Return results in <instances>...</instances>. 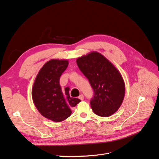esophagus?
<instances>
[{"label":"esophagus","instance_id":"esophagus-1","mask_svg":"<svg viewBox=\"0 0 159 159\" xmlns=\"http://www.w3.org/2000/svg\"><path fill=\"white\" fill-rule=\"evenodd\" d=\"M79 98L80 100H81V101L84 99V95H83L82 94L80 95L79 96V98Z\"/></svg>","mask_w":159,"mask_h":159}]
</instances>
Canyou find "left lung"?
Instances as JSON below:
<instances>
[{"label": "left lung", "instance_id": "obj_1", "mask_svg": "<svg viewBox=\"0 0 159 159\" xmlns=\"http://www.w3.org/2000/svg\"><path fill=\"white\" fill-rule=\"evenodd\" d=\"M80 71L88 78L93 91L90 101L93 112L109 117L121 106L125 95V84L115 67L97 52L77 59Z\"/></svg>", "mask_w": 159, "mask_h": 159}]
</instances>
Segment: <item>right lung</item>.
Segmentation results:
<instances>
[{
  "instance_id": "add662e5",
  "label": "right lung",
  "mask_w": 159,
  "mask_h": 159,
  "mask_svg": "<svg viewBox=\"0 0 159 159\" xmlns=\"http://www.w3.org/2000/svg\"><path fill=\"white\" fill-rule=\"evenodd\" d=\"M68 66V60L48 61L38 72L33 85L32 95L36 107L44 117L55 122L69 117L71 108L81 102L70 98L68 87L61 90L60 78Z\"/></svg>"
}]
</instances>
